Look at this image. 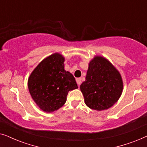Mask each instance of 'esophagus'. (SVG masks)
Instances as JSON below:
<instances>
[{
	"mask_svg": "<svg viewBox=\"0 0 147 147\" xmlns=\"http://www.w3.org/2000/svg\"><path fill=\"white\" fill-rule=\"evenodd\" d=\"M76 82H77V84H78V86H79V87H80V84H81V83H82V81H81V78H77V79H76Z\"/></svg>",
	"mask_w": 147,
	"mask_h": 147,
	"instance_id": "1",
	"label": "esophagus"
}]
</instances>
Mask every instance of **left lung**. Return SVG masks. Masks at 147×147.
I'll use <instances>...</instances> for the list:
<instances>
[{
  "mask_svg": "<svg viewBox=\"0 0 147 147\" xmlns=\"http://www.w3.org/2000/svg\"><path fill=\"white\" fill-rule=\"evenodd\" d=\"M80 90L88 107L101 111L116 103L123 91L121 74L109 60L95 55L90 60Z\"/></svg>",
  "mask_w": 147,
  "mask_h": 147,
  "instance_id": "obj_1",
  "label": "left lung"
}]
</instances>
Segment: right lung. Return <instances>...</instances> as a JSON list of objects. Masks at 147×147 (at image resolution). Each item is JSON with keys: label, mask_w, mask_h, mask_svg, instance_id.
Instances as JSON below:
<instances>
[{"label": "right lung", "mask_w": 147, "mask_h": 147, "mask_svg": "<svg viewBox=\"0 0 147 147\" xmlns=\"http://www.w3.org/2000/svg\"><path fill=\"white\" fill-rule=\"evenodd\" d=\"M65 57L54 53L38 64L28 78L31 98L47 113L57 111L64 105L68 92L78 88L74 76L64 69Z\"/></svg>", "instance_id": "obj_1"}]
</instances>
